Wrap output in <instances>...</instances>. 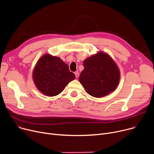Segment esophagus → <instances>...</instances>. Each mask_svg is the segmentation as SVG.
<instances>
[{"label":"esophagus","mask_w":154,"mask_h":154,"mask_svg":"<svg viewBox=\"0 0 154 154\" xmlns=\"http://www.w3.org/2000/svg\"><path fill=\"white\" fill-rule=\"evenodd\" d=\"M74 74H75V75L76 78H77V77H79V72H74Z\"/></svg>","instance_id":"1"}]
</instances>
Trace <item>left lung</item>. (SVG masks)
I'll return each instance as SVG.
<instances>
[{"label": "left lung", "instance_id": "left-lung-1", "mask_svg": "<svg viewBox=\"0 0 154 154\" xmlns=\"http://www.w3.org/2000/svg\"><path fill=\"white\" fill-rule=\"evenodd\" d=\"M79 82L90 95L101 97L114 91L120 77L119 69L109 54L100 51L83 61Z\"/></svg>", "mask_w": 154, "mask_h": 154}]
</instances>
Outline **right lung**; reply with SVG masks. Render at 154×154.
Listing matches in <instances>:
<instances>
[{"mask_svg":"<svg viewBox=\"0 0 154 154\" xmlns=\"http://www.w3.org/2000/svg\"><path fill=\"white\" fill-rule=\"evenodd\" d=\"M75 76L60 58L50 54L43 55L33 70L32 78L37 89L48 96L61 93Z\"/></svg>","mask_w":154,"mask_h":154,"instance_id":"1","label":"right lung"}]
</instances>
